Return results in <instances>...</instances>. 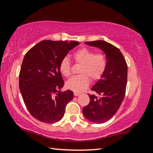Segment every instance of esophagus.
Listing matches in <instances>:
<instances>
[{"label":"esophagus","instance_id":"1","mask_svg":"<svg viewBox=\"0 0 153 153\" xmlns=\"http://www.w3.org/2000/svg\"><path fill=\"white\" fill-rule=\"evenodd\" d=\"M80 95V93L79 92H74V96L75 97H77V96Z\"/></svg>","mask_w":153,"mask_h":153}]
</instances>
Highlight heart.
Segmentation results:
<instances>
[{
    "instance_id": "b5f03b06",
    "label": "heart",
    "mask_w": 153,
    "mask_h": 153,
    "mask_svg": "<svg viewBox=\"0 0 153 153\" xmlns=\"http://www.w3.org/2000/svg\"><path fill=\"white\" fill-rule=\"evenodd\" d=\"M76 63L82 64L79 73L82 74L71 77L67 80L66 86L76 92H82L89 86L90 77L93 79H100L107 68V62L104 55L96 53L87 48H82L73 54ZM59 71L63 76L71 74V63L68 57H64L59 64Z\"/></svg>"
}]
</instances>
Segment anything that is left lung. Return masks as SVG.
I'll return each instance as SVG.
<instances>
[{
	"mask_svg": "<svg viewBox=\"0 0 153 153\" xmlns=\"http://www.w3.org/2000/svg\"><path fill=\"white\" fill-rule=\"evenodd\" d=\"M85 44L100 48L107 57V68L91 88L99 97L88 94L89 104L82 110L87 120L95 123H102L113 117L123 102L128 79V65L120 49L111 44L103 40Z\"/></svg>",
	"mask_w": 153,
	"mask_h": 153,
	"instance_id": "1",
	"label": "left lung"
}]
</instances>
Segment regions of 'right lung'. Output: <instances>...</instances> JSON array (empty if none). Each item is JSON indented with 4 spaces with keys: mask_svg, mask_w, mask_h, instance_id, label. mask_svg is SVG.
Returning <instances> with one entry per match:
<instances>
[{
    "mask_svg": "<svg viewBox=\"0 0 153 153\" xmlns=\"http://www.w3.org/2000/svg\"><path fill=\"white\" fill-rule=\"evenodd\" d=\"M76 41L42 40L28 51L19 73V89L30 113L36 120L54 123L63 118L74 92H61L64 81L59 64Z\"/></svg>",
    "mask_w": 153,
    "mask_h": 153,
    "instance_id": "right-lung-1",
    "label": "right lung"
}]
</instances>
